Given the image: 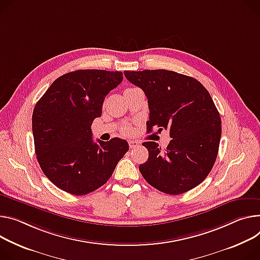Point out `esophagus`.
<instances>
[{
	"mask_svg": "<svg viewBox=\"0 0 260 260\" xmlns=\"http://www.w3.org/2000/svg\"><path fill=\"white\" fill-rule=\"evenodd\" d=\"M128 145L131 148H136L139 146V142L135 140H131V141H128Z\"/></svg>",
	"mask_w": 260,
	"mask_h": 260,
	"instance_id": "34e87169",
	"label": "esophagus"
}]
</instances>
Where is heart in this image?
Returning <instances> with one entry per match:
<instances>
[{
    "mask_svg": "<svg viewBox=\"0 0 260 260\" xmlns=\"http://www.w3.org/2000/svg\"><path fill=\"white\" fill-rule=\"evenodd\" d=\"M124 131H125V133H128V132H129V129H128V128H125Z\"/></svg>",
    "mask_w": 260,
    "mask_h": 260,
    "instance_id": "b5f03b06",
    "label": "heart"
}]
</instances>
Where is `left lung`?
Wrapping results in <instances>:
<instances>
[{"label":"left lung","mask_w":260,"mask_h":260,"mask_svg":"<svg viewBox=\"0 0 260 260\" xmlns=\"http://www.w3.org/2000/svg\"><path fill=\"white\" fill-rule=\"evenodd\" d=\"M148 100L147 132L169 129L166 149L155 142L142 143L148 150L139 170L156 190L179 195L200 184L216 161L222 134L221 117L203 85L171 70L124 72Z\"/></svg>","instance_id":"1"}]
</instances>
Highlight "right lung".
Masks as SVG:
<instances>
[{
	"mask_svg": "<svg viewBox=\"0 0 260 260\" xmlns=\"http://www.w3.org/2000/svg\"><path fill=\"white\" fill-rule=\"evenodd\" d=\"M123 80L121 72L81 69L58 78L37 102L32 116L35 153L44 175L73 195L104 185L128 151L125 140L92 139L108 93Z\"/></svg>",
	"mask_w": 260,
	"mask_h": 260,
	"instance_id": "obj_1",
	"label": "right lung"
}]
</instances>
